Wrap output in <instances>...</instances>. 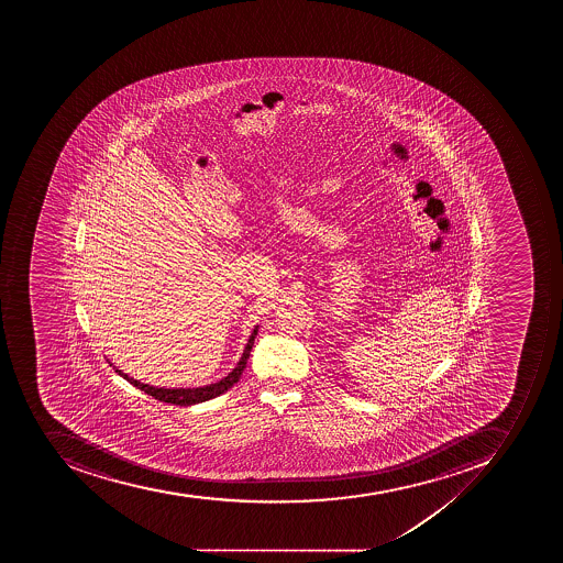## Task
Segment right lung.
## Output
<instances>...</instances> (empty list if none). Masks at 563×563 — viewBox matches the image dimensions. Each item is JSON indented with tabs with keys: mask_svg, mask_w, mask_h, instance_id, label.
<instances>
[{
	"mask_svg": "<svg viewBox=\"0 0 563 563\" xmlns=\"http://www.w3.org/2000/svg\"><path fill=\"white\" fill-rule=\"evenodd\" d=\"M258 325L253 329L252 336H250L249 343L244 346L243 355H241L240 363L235 364L225 378L218 380L217 384H209L205 387H196V389H165V387H153L150 384H142V382L135 380V378L129 377L126 373L121 372L115 367V373L121 375L124 380H129L132 386L137 389L144 390L146 395L153 396L158 401L164 404L179 405V407H190V405L202 404L208 399L217 398V396L223 395L227 390L231 389L234 384H238L241 375H243L244 367H246V361H249L250 352H252L253 341L257 336Z\"/></svg>",
	"mask_w": 563,
	"mask_h": 563,
	"instance_id": "right-lung-1",
	"label": "right lung"
}]
</instances>
